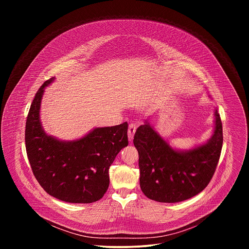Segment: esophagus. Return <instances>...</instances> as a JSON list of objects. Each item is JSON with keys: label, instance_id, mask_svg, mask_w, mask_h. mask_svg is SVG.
Here are the masks:
<instances>
[{"label": "esophagus", "instance_id": "esophagus-1", "mask_svg": "<svg viewBox=\"0 0 249 249\" xmlns=\"http://www.w3.org/2000/svg\"><path fill=\"white\" fill-rule=\"evenodd\" d=\"M136 129H137V126H136L135 124H130V125H129V128H128V137H129V141H130V142L133 141V138H134Z\"/></svg>", "mask_w": 249, "mask_h": 249}]
</instances>
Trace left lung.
Masks as SVG:
<instances>
[{"instance_id": "8db88e82", "label": "left lung", "mask_w": 249, "mask_h": 249, "mask_svg": "<svg viewBox=\"0 0 249 249\" xmlns=\"http://www.w3.org/2000/svg\"><path fill=\"white\" fill-rule=\"evenodd\" d=\"M133 143L143 193L161 203L181 202L203 191L215 173L223 147L221 117L216 109L214 133L193 149H173L148 120L137 129Z\"/></svg>"}]
</instances>
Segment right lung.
<instances>
[{
    "label": "right lung",
    "mask_w": 249,
    "mask_h": 249,
    "mask_svg": "<svg viewBox=\"0 0 249 249\" xmlns=\"http://www.w3.org/2000/svg\"><path fill=\"white\" fill-rule=\"evenodd\" d=\"M46 81L35 94L25 125V148L35 178L51 196L68 203L101 199L109 186L108 170L128 146V124L97 127L81 139L62 141L42 128L40 106Z\"/></svg>",
    "instance_id": "obj_1"
}]
</instances>
